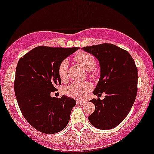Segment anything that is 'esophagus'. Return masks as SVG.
<instances>
[{"label":"esophagus","instance_id":"obj_1","mask_svg":"<svg viewBox=\"0 0 154 154\" xmlns=\"http://www.w3.org/2000/svg\"><path fill=\"white\" fill-rule=\"evenodd\" d=\"M84 103H85V101H77V105H81V104H83Z\"/></svg>","mask_w":154,"mask_h":154}]
</instances>
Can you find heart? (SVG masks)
<instances>
[{
  "label": "heart",
  "instance_id": "obj_1",
  "mask_svg": "<svg viewBox=\"0 0 154 154\" xmlns=\"http://www.w3.org/2000/svg\"><path fill=\"white\" fill-rule=\"evenodd\" d=\"M74 60L85 69L86 71H93L96 66V62L94 56L86 52H80L74 57ZM69 61L63 60L58 67V75L63 82L69 81L68 76ZM92 90V85L89 82H73L64 88V94L75 99H83Z\"/></svg>",
  "mask_w": 154,
  "mask_h": 154
}]
</instances>
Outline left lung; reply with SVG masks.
I'll return each instance as SVG.
<instances>
[{
  "label": "left lung",
  "mask_w": 154,
  "mask_h": 154,
  "mask_svg": "<svg viewBox=\"0 0 154 154\" xmlns=\"http://www.w3.org/2000/svg\"><path fill=\"white\" fill-rule=\"evenodd\" d=\"M99 60L100 78L93 94L94 112L88 116L97 129H111L121 124L131 110L137 92V69L134 59L126 50L112 44H101L83 47Z\"/></svg>",
  "instance_id": "left-lung-1"
}]
</instances>
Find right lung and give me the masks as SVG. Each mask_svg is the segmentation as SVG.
Instances as JSON below:
<instances>
[{"instance_id": "obj_1", "label": "right lung", "mask_w": 154, "mask_h": 154, "mask_svg": "<svg viewBox=\"0 0 154 154\" xmlns=\"http://www.w3.org/2000/svg\"><path fill=\"white\" fill-rule=\"evenodd\" d=\"M78 49L36 47L18 61L14 85L18 105L25 120L42 133L60 132L68 124L76 101L64 95L51 97L50 94L61 84L60 63Z\"/></svg>"}]
</instances>
